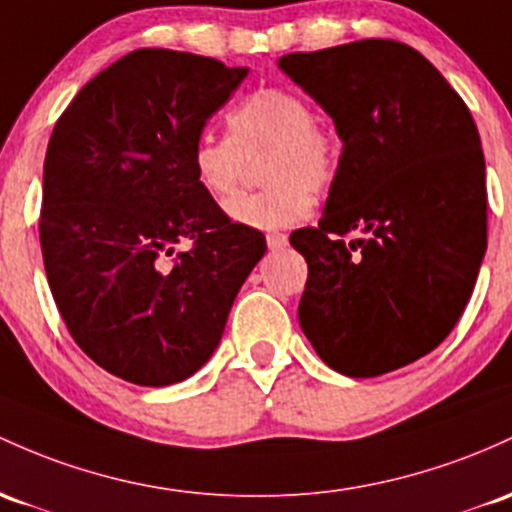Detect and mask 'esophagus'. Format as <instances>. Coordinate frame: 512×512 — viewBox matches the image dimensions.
<instances>
[{
    "label": "esophagus",
    "instance_id": "obj_1",
    "mask_svg": "<svg viewBox=\"0 0 512 512\" xmlns=\"http://www.w3.org/2000/svg\"><path fill=\"white\" fill-rule=\"evenodd\" d=\"M289 243V238H286L284 233H269L267 235V247L269 250H282Z\"/></svg>",
    "mask_w": 512,
    "mask_h": 512
}]
</instances>
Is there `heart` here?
I'll use <instances>...</instances> for the list:
<instances>
[{
  "instance_id": "1",
  "label": "heart",
  "mask_w": 512,
  "mask_h": 512,
  "mask_svg": "<svg viewBox=\"0 0 512 512\" xmlns=\"http://www.w3.org/2000/svg\"><path fill=\"white\" fill-rule=\"evenodd\" d=\"M228 136L196 140L192 172L211 199L228 201L238 192L245 160L267 153L262 179L269 187L228 204V216L240 226L255 230L294 226L311 209L308 192H325L338 172L333 131L294 89L265 87L247 94L230 109Z\"/></svg>"
}]
</instances>
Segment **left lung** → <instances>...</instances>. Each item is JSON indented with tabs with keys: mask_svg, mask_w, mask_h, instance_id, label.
<instances>
[{
	"mask_svg": "<svg viewBox=\"0 0 512 512\" xmlns=\"http://www.w3.org/2000/svg\"><path fill=\"white\" fill-rule=\"evenodd\" d=\"M279 67L342 140L323 218L289 238L308 265L303 335L345 376L406 367L452 333L486 255L476 123L428 58L389 38Z\"/></svg>",
	"mask_w": 512,
	"mask_h": 512,
	"instance_id": "left-lung-1",
	"label": "left lung"
}]
</instances>
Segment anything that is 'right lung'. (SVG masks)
<instances>
[{"mask_svg": "<svg viewBox=\"0 0 512 512\" xmlns=\"http://www.w3.org/2000/svg\"><path fill=\"white\" fill-rule=\"evenodd\" d=\"M247 67L140 48L80 89L43 165V265L89 359L138 386L199 372L267 243L196 182L192 148ZM189 239L187 253L171 256ZM171 256L172 261L166 257Z\"/></svg>", "mask_w": 512, "mask_h": 512, "instance_id": "1", "label": "right lung"}]
</instances>
